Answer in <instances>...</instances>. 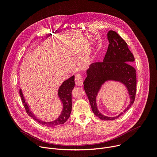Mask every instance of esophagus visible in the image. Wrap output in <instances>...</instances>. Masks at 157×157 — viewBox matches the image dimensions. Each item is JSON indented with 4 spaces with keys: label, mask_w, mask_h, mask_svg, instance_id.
<instances>
[{
    "label": "esophagus",
    "mask_w": 157,
    "mask_h": 157,
    "mask_svg": "<svg viewBox=\"0 0 157 157\" xmlns=\"http://www.w3.org/2000/svg\"><path fill=\"white\" fill-rule=\"evenodd\" d=\"M82 77L80 74H76L75 75V83L78 86L82 85Z\"/></svg>",
    "instance_id": "1"
}]
</instances>
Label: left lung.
I'll use <instances>...</instances> for the list:
<instances>
[{
  "label": "left lung",
  "instance_id": "obj_1",
  "mask_svg": "<svg viewBox=\"0 0 157 157\" xmlns=\"http://www.w3.org/2000/svg\"><path fill=\"white\" fill-rule=\"evenodd\" d=\"M109 47L101 63H94L86 70L83 84L84 89L90 102L93 113L102 120L113 121L119 118L130 107L135 101L136 93V73L131 64L135 61L127 43L113 30L107 33ZM109 81L121 83L126 88L130 101L122 113L114 117L103 115L98 110L97 97L105 83Z\"/></svg>",
  "mask_w": 157,
  "mask_h": 157
}]
</instances>
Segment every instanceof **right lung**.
Listing matches in <instances>:
<instances>
[{
    "instance_id": "add662e5",
    "label": "right lung",
    "mask_w": 157,
    "mask_h": 157,
    "mask_svg": "<svg viewBox=\"0 0 157 157\" xmlns=\"http://www.w3.org/2000/svg\"><path fill=\"white\" fill-rule=\"evenodd\" d=\"M75 76L73 75L68 79L65 80L63 82L61 86L59 87L58 90V97L61 102L62 104V110L59 116L54 121L46 122L43 121L38 119L32 112L30 109V105L27 103L22 89H20V95L24 104V105L25 108L27 113L30 116L32 119L35 120L38 123L47 127H55L58 125L64 124L70 116L71 109H72V96L71 92L73 88L75 87Z\"/></svg>"
}]
</instances>
